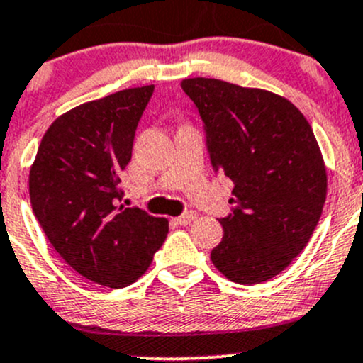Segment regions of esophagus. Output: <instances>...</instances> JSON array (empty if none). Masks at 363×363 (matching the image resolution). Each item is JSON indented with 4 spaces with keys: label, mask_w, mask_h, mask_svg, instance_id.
I'll return each instance as SVG.
<instances>
[{
    "label": "esophagus",
    "mask_w": 363,
    "mask_h": 363,
    "mask_svg": "<svg viewBox=\"0 0 363 363\" xmlns=\"http://www.w3.org/2000/svg\"><path fill=\"white\" fill-rule=\"evenodd\" d=\"M195 218H196V212L189 211V212H184L182 216H179V218H175L174 223L179 226H186V225H189V223H191Z\"/></svg>",
    "instance_id": "obj_1"
}]
</instances>
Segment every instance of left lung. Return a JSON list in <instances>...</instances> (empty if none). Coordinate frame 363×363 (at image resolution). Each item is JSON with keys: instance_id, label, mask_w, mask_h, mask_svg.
I'll return each instance as SVG.
<instances>
[{"instance_id": "left-lung-1", "label": "left lung", "mask_w": 363, "mask_h": 363, "mask_svg": "<svg viewBox=\"0 0 363 363\" xmlns=\"http://www.w3.org/2000/svg\"><path fill=\"white\" fill-rule=\"evenodd\" d=\"M203 124L212 170L235 184L216 269L239 284L283 272L307 246L327 199V170L313 128L294 104L216 79H186Z\"/></svg>"}]
</instances>
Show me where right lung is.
Listing matches in <instances>:
<instances>
[{"label": "right lung", "instance_id": "1", "mask_svg": "<svg viewBox=\"0 0 363 363\" xmlns=\"http://www.w3.org/2000/svg\"><path fill=\"white\" fill-rule=\"evenodd\" d=\"M152 93L155 86L124 89L57 117L29 172L33 212L54 250L107 288L135 283L168 233L164 218L117 207L121 174Z\"/></svg>", "mask_w": 363, "mask_h": 363}]
</instances>
